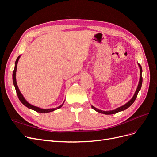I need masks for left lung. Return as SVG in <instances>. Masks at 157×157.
<instances>
[{"instance_id":"8db88e82","label":"left lung","mask_w":157,"mask_h":157,"mask_svg":"<svg viewBox=\"0 0 157 157\" xmlns=\"http://www.w3.org/2000/svg\"><path fill=\"white\" fill-rule=\"evenodd\" d=\"M137 64H138V66L140 67V80H139V83H138V85H137V89L136 90V92L134 94V96H133L132 98L130 99V101H128L126 103H125L124 105H123L119 107H118L115 109H114V110H111V111H102V110H99V109L96 108L95 107H94L93 105H91V107L92 108L94 109V110H95L96 111L99 113H102V114H105V115H113V114H115V113H117L118 112H121V111H124L126 110V109H128L129 107H130L133 103L134 102V101L136 100V99L137 98V94H138V92H140V90H141V86H142V81H143V78H142V68H141V66L140 65V64H139L138 63H137Z\"/></svg>"}]
</instances>
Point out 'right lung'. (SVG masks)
Segmentation results:
<instances>
[{
    "instance_id": "obj_1",
    "label": "right lung",
    "mask_w": 157,
    "mask_h": 157,
    "mask_svg": "<svg viewBox=\"0 0 157 157\" xmlns=\"http://www.w3.org/2000/svg\"><path fill=\"white\" fill-rule=\"evenodd\" d=\"M21 57V55L17 57V58L16 61L15 62V67H14V70L13 71V74H12V79H13V86L15 87V89L16 90V93L17 95L18 96L19 99H20V101L24 105L25 107H27V108H29L30 109H32V110L35 111L36 112L38 113H50V112H52L55 110H57V109H59V108H61V107L63 106V103L65 102V101H63V103L61 104V105L58 107H56V108H52V109H42L40 108L39 107H36V106H34L30 104L29 102H28L26 99H25V98L23 97V96L22 95V94L21 93V92L20 91V89H19L18 86H17V82H16V71H17V63H18V61L20 59Z\"/></svg>"
}]
</instances>
